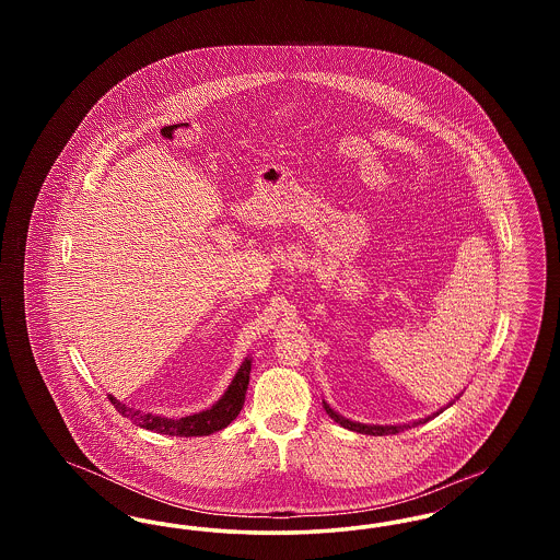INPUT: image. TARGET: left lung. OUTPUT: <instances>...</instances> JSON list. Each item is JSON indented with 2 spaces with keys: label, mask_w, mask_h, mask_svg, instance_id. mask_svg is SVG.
I'll return each instance as SVG.
<instances>
[{
  "label": "left lung",
  "mask_w": 560,
  "mask_h": 560,
  "mask_svg": "<svg viewBox=\"0 0 560 560\" xmlns=\"http://www.w3.org/2000/svg\"><path fill=\"white\" fill-rule=\"evenodd\" d=\"M457 399V397H455ZM455 399L447 405V407H452ZM323 407H325V411H327V416L334 420V422H338L340 427L348 428V430H352V432H361V434H372V436H384V434H397V432H402V430H407V428L420 427V424H427L428 420H432L434 416H439V413H443L447 407H441L439 411H434L432 416H427V418H422V420H416V422H409V424H390V427H380V424H361V422H352V420H348L345 416H340L336 409H331L329 407V402L327 400H323Z\"/></svg>",
  "instance_id": "1"
}]
</instances>
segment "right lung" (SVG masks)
<instances>
[{
    "label": "right lung",
    "instance_id": "add662e5",
    "mask_svg": "<svg viewBox=\"0 0 560 560\" xmlns=\"http://www.w3.org/2000/svg\"><path fill=\"white\" fill-rule=\"evenodd\" d=\"M249 372H252V357H245L240 370L233 375L229 388L224 390V395L215 400L212 407L187 416V418L174 420V418H165L160 413H147V411L124 405L113 395H108V400L124 418L132 420L136 427L144 428V430H153L158 434H170V436H208L212 432L229 427L240 416L243 400H245V390L249 384Z\"/></svg>",
    "mask_w": 560,
    "mask_h": 560
}]
</instances>
